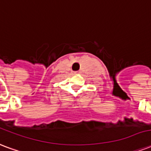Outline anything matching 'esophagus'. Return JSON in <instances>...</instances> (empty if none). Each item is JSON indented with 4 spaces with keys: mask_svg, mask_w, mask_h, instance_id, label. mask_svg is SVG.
Returning <instances> with one entry per match:
<instances>
[{
    "mask_svg": "<svg viewBox=\"0 0 151 151\" xmlns=\"http://www.w3.org/2000/svg\"><path fill=\"white\" fill-rule=\"evenodd\" d=\"M76 73H80V71H76Z\"/></svg>",
    "mask_w": 151,
    "mask_h": 151,
    "instance_id": "obj_1",
    "label": "esophagus"
}]
</instances>
